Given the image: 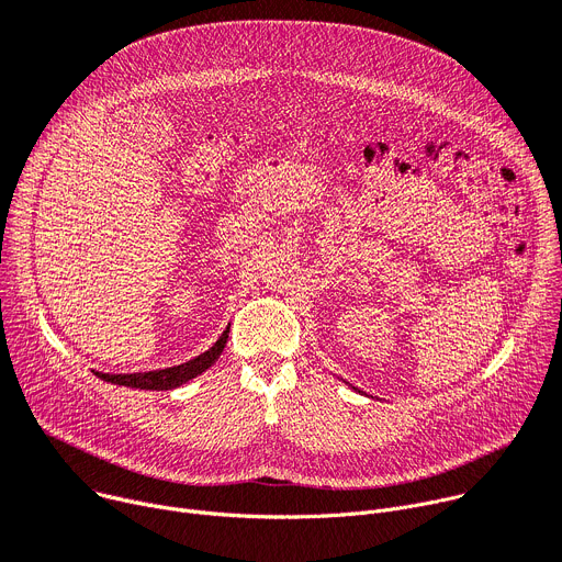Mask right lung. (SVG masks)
<instances>
[{"mask_svg": "<svg viewBox=\"0 0 562 562\" xmlns=\"http://www.w3.org/2000/svg\"><path fill=\"white\" fill-rule=\"evenodd\" d=\"M228 329L220 336V340L199 356H194L192 361L175 366V368H166V370H151V372H136V374H103V372H95L98 379H103L108 383H116V385H125V387H138V390H172L179 387L183 383H188L190 379L199 376L201 372H206L217 359L220 353L226 347L228 340Z\"/></svg>", "mask_w": 562, "mask_h": 562, "instance_id": "obj_1", "label": "right lung"}]
</instances>
